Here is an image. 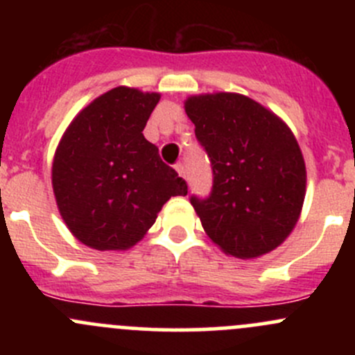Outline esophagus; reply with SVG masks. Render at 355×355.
<instances>
[{"label":"esophagus","instance_id":"1","mask_svg":"<svg viewBox=\"0 0 355 355\" xmlns=\"http://www.w3.org/2000/svg\"><path fill=\"white\" fill-rule=\"evenodd\" d=\"M175 170L178 171V175H180L182 178H187V170H185V164L184 163H178L177 166H175Z\"/></svg>","mask_w":355,"mask_h":355}]
</instances>
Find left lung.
<instances>
[{"mask_svg":"<svg viewBox=\"0 0 355 355\" xmlns=\"http://www.w3.org/2000/svg\"><path fill=\"white\" fill-rule=\"evenodd\" d=\"M184 108L213 166L209 198H191L206 235L239 259L275 250L295 228L306 198V163L293 132L237 92L189 96Z\"/></svg>","mask_w":355,"mask_h":355,"instance_id":"8db88e82","label":"left lung"}]
</instances>
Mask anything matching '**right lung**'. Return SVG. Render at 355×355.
<instances>
[{
    "instance_id": "right-lung-1",
    "label": "right lung",
    "mask_w": 355,
    "mask_h": 355,
    "mask_svg": "<svg viewBox=\"0 0 355 355\" xmlns=\"http://www.w3.org/2000/svg\"><path fill=\"white\" fill-rule=\"evenodd\" d=\"M159 92L120 85L70 121L53 157L56 206L78 242L127 250L155 225L163 204L187 184L142 134Z\"/></svg>"
}]
</instances>
